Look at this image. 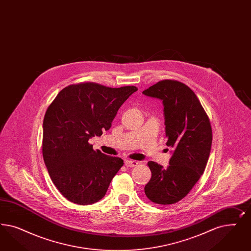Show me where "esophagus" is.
Returning <instances> with one entry per match:
<instances>
[{"mask_svg": "<svg viewBox=\"0 0 251 251\" xmlns=\"http://www.w3.org/2000/svg\"><path fill=\"white\" fill-rule=\"evenodd\" d=\"M124 163H125V166L127 167H134L138 165V162L133 161V160H125Z\"/></svg>", "mask_w": 251, "mask_h": 251, "instance_id": "1", "label": "esophagus"}]
</instances>
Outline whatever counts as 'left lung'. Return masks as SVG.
Wrapping results in <instances>:
<instances>
[{"label": "left lung", "instance_id": "obj_1", "mask_svg": "<svg viewBox=\"0 0 251 251\" xmlns=\"http://www.w3.org/2000/svg\"><path fill=\"white\" fill-rule=\"evenodd\" d=\"M164 106L167 145L173 148L169 166L149 161L152 177L146 197L157 204H173L187 196L204 172L212 147L209 118L195 93L177 81L164 80L143 92Z\"/></svg>", "mask_w": 251, "mask_h": 251}]
</instances>
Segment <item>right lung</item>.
I'll use <instances>...</instances> for the list:
<instances>
[{
  "mask_svg": "<svg viewBox=\"0 0 251 251\" xmlns=\"http://www.w3.org/2000/svg\"><path fill=\"white\" fill-rule=\"evenodd\" d=\"M137 90L135 86L72 84L48 107L43 158L54 185L70 201L88 205L105 196L123 160L95 151L88 140L110 129L119 108Z\"/></svg>",
  "mask_w": 251,
  "mask_h": 251,
  "instance_id": "obj_1",
  "label": "right lung"
}]
</instances>
